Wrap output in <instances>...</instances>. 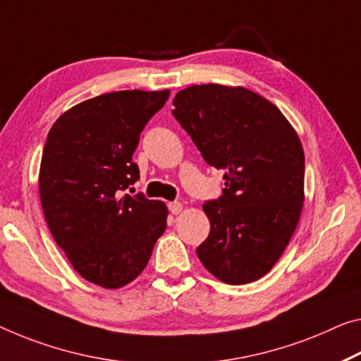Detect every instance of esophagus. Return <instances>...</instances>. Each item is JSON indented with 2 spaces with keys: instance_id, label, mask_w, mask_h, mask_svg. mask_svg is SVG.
Here are the masks:
<instances>
[{
  "instance_id": "obj_1",
  "label": "esophagus",
  "mask_w": 361,
  "mask_h": 361,
  "mask_svg": "<svg viewBox=\"0 0 361 361\" xmlns=\"http://www.w3.org/2000/svg\"><path fill=\"white\" fill-rule=\"evenodd\" d=\"M168 208L173 214H179L182 212V203L180 202H171V203H168Z\"/></svg>"
}]
</instances>
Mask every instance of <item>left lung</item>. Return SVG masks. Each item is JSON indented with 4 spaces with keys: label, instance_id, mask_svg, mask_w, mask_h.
Instances as JSON below:
<instances>
[{
    "label": "left lung",
    "instance_id": "obj_1",
    "mask_svg": "<svg viewBox=\"0 0 361 361\" xmlns=\"http://www.w3.org/2000/svg\"><path fill=\"white\" fill-rule=\"evenodd\" d=\"M174 118L204 161L224 169L223 195L203 204L212 229L197 255L226 284L273 268L303 207L305 154L273 103L243 87L192 85L174 97Z\"/></svg>",
    "mask_w": 361,
    "mask_h": 361
}]
</instances>
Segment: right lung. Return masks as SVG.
<instances>
[{"label": "right lung", "mask_w": 361, "mask_h": 361, "mask_svg": "<svg viewBox=\"0 0 361 361\" xmlns=\"http://www.w3.org/2000/svg\"><path fill=\"white\" fill-rule=\"evenodd\" d=\"M169 90H123L75 104L49 130L40 164L47 224L74 269L118 289L145 269L168 208L126 192L140 177L132 154Z\"/></svg>", "instance_id": "1"}]
</instances>
